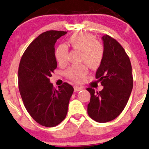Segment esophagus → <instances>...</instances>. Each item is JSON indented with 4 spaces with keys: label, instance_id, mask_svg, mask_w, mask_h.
I'll return each mask as SVG.
<instances>
[{
    "label": "esophagus",
    "instance_id": "esophagus-1",
    "mask_svg": "<svg viewBox=\"0 0 149 149\" xmlns=\"http://www.w3.org/2000/svg\"><path fill=\"white\" fill-rule=\"evenodd\" d=\"M81 90H83V88L79 87V86H74V92H79V91H80Z\"/></svg>",
    "mask_w": 149,
    "mask_h": 149
}]
</instances>
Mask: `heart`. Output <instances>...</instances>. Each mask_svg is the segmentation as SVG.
Listing matches in <instances>:
<instances>
[{
    "instance_id": "obj_1",
    "label": "heart",
    "mask_w": 149,
    "mask_h": 149,
    "mask_svg": "<svg viewBox=\"0 0 149 149\" xmlns=\"http://www.w3.org/2000/svg\"><path fill=\"white\" fill-rule=\"evenodd\" d=\"M68 43L74 49L81 51L80 60L84 61L92 70L100 65L104 58V47L101 43L96 41L93 35L87 32L74 33L69 37ZM55 59L59 65H64L68 61V48L65 45L57 47L55 52ZM88 72L85 64L72 65L66 71L67 77L72 80L79 82L83 80Z\"/></svg>"
}]
</instances>
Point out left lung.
Returning <instances> with one entry per match:
<instances>
[{
	"mask_svg": "<svg viewBox=\"0 0 149 149\" xmlns=\"http://www.w3.org/2000/svg\"><path fill=\"white\" fill-rule=\"evenodd\" d=\"M104 58L96 73L104 86L100 92L92 88L88 114L97 123H107L116 118L127 104L133 87L132 66L125 50L116 39L108 35L102 37Z\"/></svg>",
	"mask_w": 149,
	"mask_h": 149,
	"instance_id": "8db88e82",
	"label": "left lung"
}]
</instances>
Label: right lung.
<instances>
[{
    "instance_id": "obj_1",
    "label": "right lung",
    "mask_w": 149,
    "mask_h": 149,
    "mask_svg": "<svg viewBox=\"0 0 149 149\" xmlns=\"http://www.w3.org/2000/svg\"><path fill=\"white\" fill-rule=\"evenodd\" d=\"M67 32L48 31L28 46L19 63V89L25 107L37 123L46 127L58 125L67 115L74 88L66 82L53 88L49 77L57 68L55 44Z\"/></svg>"
}]
</instances>
